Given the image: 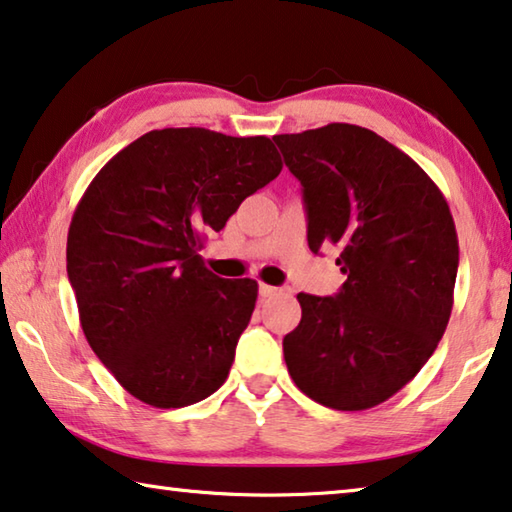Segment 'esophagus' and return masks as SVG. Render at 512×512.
Masks as SVG:
<instances>
[{
	"label": "esophagus",
	"mask_w": 512,
	"mask_h": 512,
	"mask_svg": "<svg viewBox=\"0 0 512 512\" xmlns=\"http://www.w3.org/2000/svg\"><path fill=\"white\" fill-rule=\"evenodd\" d=\"M278 287H271V285H264V282H262V285H259V296H262V298H269V296H275V294H278Z\"/></svg>",
	"instance_id": "34e87169"
}]
</instances>
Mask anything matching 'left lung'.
Returning <instances> with one entry per match:
<instances>
[{
    "label": "left lung",
    "mask_w": 512,
    "mask_h": 512,
    "mask_svg": "<svg viewBox=\"0 0 512 512\" xmlns=\"http://www.w3.org/2000/svg\"><path fill=\"white\" fill-rule=\"evenodd\" d=\"M303 186L307 243L332 246L346 282L298 294L282 339L300 392L332 410H367L410 383L449 323L458 234L437 184L371 129L330 123L273 136Z\"/></svg>",
    "instance_id": "1"
}]
</instances>
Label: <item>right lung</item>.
<instances>
[{
  "label": "right lung",
  "instance_id": "add662e5",
  "mask_svg": "<svg viewBox=\"0 0 512 512\" xmlns=\"http://www.w3.org/2000/svg\"><path fill=\"white\" fill-rule=\"evenodd\" d=\"M266 136L152 129L104 164L68 230V278L100 362L152 408H184L225 383L257 282L200 255L207 232L280 175Z\"/></svg>",
  "mask_w": 512,
  "mask_h": 512
}]
</instances>
